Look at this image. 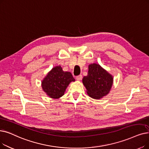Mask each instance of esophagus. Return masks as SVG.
<instances>
[{
	"mask_svg": "<svg viewBox=\"0 0 149 149\" xmlns=\"http://www.w3.org/2000/svg\"><path fill=\"white\" fill-rule=\"evenodd\" d=\"M76 79H77V80H79V81L81 80L82 79V75H80L77 76V77H76Z\"/></svg>",
	"mask_w": 149,
	"mask_h": 149,
	"instance_id": "1",
	"label": "esophagus"
}]
</instances>
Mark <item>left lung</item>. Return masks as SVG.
I'll return each instance as SVG.
<instances>
[{"mask_svg":"<svg viewBox=\"0 0 149 149\" xmlns=\"http://www.w3.org/2000/svg\"><path fill=\"white\" fill-rule=\"evenodd\" d=\"M91 97L100 99L107 95L113 83V77L99 64L93 63L88 66V73L82 80Z\"/></svg>","mask_w":149,"mask_h":149,"instance_id":"obj_1","label":"left lung"}]
</instances>
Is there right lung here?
I'll return each mask as SVG.
<instances>
[{
  "instance_id": "add662e5",
  "label": "right lung",
  "mask_w": 149,
  "mask_h": 149,
  "mask_svg": "<svg viewBox=\"0 0 149 149\" xmlns=\"http://www.w3.org/2000/svg\"><path fill=\"white\" fill-rule=\"evenodd\" d=\"M71 81L75 79L70 72H64L60 66L52 68L42 81L44 91L50 98L58 99L63 96Z\"/></svg>"
}]
</instances>
